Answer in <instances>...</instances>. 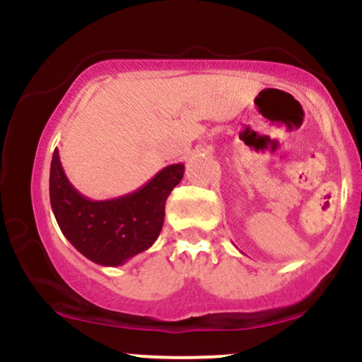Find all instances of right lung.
Listing matches in <instances>:
<instances>
[{
  "instance_id": "right-lung-1",
  "label": "right lung",
  "mask_w": 362,
  "mask_h": 362,
  "mask_svg": "<svg viewBox=\"0 0 362 362\" xmlns=\"http://www.w3.org/2000/svg\"><path fill=\"white\" fill-rule=\"evenodd\" d=\"M184 170V163L168 165L134 192L91 201L68 180L59 151L54 149L49 177L52 213L62 235L81 255L117 267L156 242L165 221V202Z\"/></svg>"
}]
</instances>
